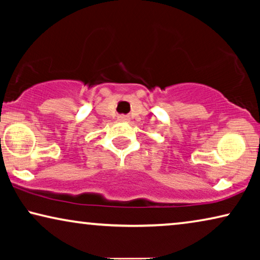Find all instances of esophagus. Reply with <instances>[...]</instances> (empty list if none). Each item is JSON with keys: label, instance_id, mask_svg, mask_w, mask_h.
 I'll list each match as a JSON object with an SVG mask.
<instances>
[{"label": "esophagus", "instance_id": "1", "mask_svg": "<svg viewBox=\"0 0 260 260\" xmlns=\"http://www.w3.org/2000/svg\"><path fill=\"white\" fill-rule=\"evenodd\" d=\"M119 120H120V122H126L127 117H126V116H120V117H119Z\"/></svg>", "mask_w": 260, "mask_h": 260}]
</instances>
